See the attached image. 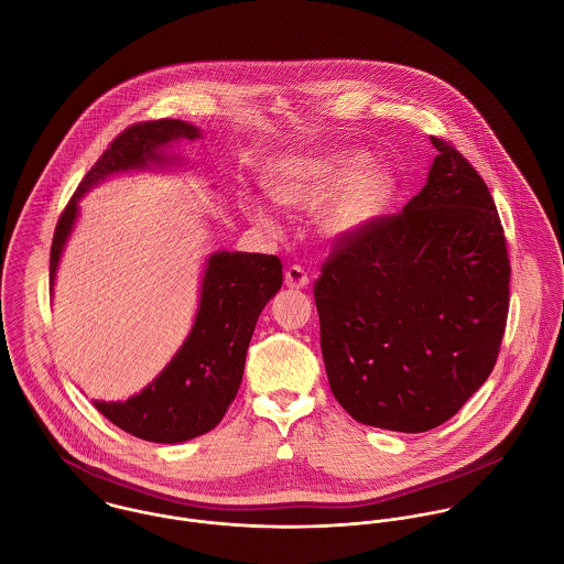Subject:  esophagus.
Here are the masks:
<instances>
[{
    "mask_svg": "<svg viewBox=\"0 0 564 564\" xmlns=\"http://www.w3.org/2000/svg\"><path fill=\"white\" fill-rule=\"evenodd\" d=\"M308 282H311V280H308V273H306L302 267H297V264L289 267L286 273H284V284H286V289L300 291V289H306Z\"/></svg>",
    "mask_w": 564,
    "mask_h": 564,
    "instance_id": "esophagus-1",
    "label": "esophagus"
}]
</instances>
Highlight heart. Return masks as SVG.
<instances>
[{
  "label": "heart",
  "mask_w": 564,
  "mask_h": 564,
  "mask_svg": "<svg viewBox=\"0 0 564 564\" xmlns=\"http://www.w3.org/2000/svg\"><path fill=\"white\" fill-rule=\"evenodd\" d=\"M398 175L384 164H371L362 150H334L275 162L264 173V188L284 208L315 210L317 226L329 241H349L378 224L398 197ZM242 215L264 228H275L271 208L258 199L242 204Z\"/></svg>",
  "instance_id": "b5f03b06"
}]
</instances>
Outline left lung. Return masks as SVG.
Listing matches in <instances>:
<instances>
[{
	"label": "left lung",
	"mask_w": 564,
	"mask_h": 564,
	"mask_svg": "<svg viewBox=\"0 0 564 564\" xmlns=\"http://www.w3.org/2000/svg\"><path fill=\"white\" fill-rule=\"evenodd\" d=\"M436 159L403 213L343 242L315 284L329 389L362 425L427 432L490 376L510 262L495 202L465 156Z\"/></svg>",
	"instance_id": "left-lung-1"
}]
</instances>
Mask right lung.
<instances>
[{
  "instance_id": "obj_1",
  "label": "right lung",
  "mask_w": 564,
  "mask_h": 564,
  "mask_svg": "<svg viewBox=\"0 0 564 564\" xmlns=\"http://www.w3.org/2000/svg\"><path fill=\"white\" fill-rule=\"evenodd\" d=\"M195 139H202L197 126L161 119L137 123L112 141L84 175L58 219L50 253L52 293L63 251L80 217L82 197L121 173L184 166V159L173 148ZM280 286L282 262L278 256L226 249L210 253L204 262L191 332L169 365L126 402L93 400V405L123 432L152 443L175 445L210 432L239 393L253 327Z\"/></svg>"
}]
</instances>
